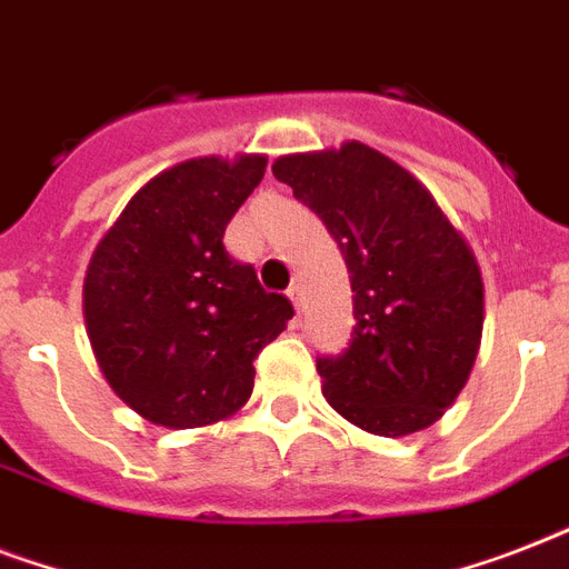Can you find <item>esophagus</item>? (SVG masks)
<instances>
[{"mask_svg": "<svg viewBox=\"0 0 569 569\" xmlns=\"http://www.w3.org/2000/svg\"><path fill=\"white\" fill-rule=\"evenodd\" d=\"M286 295H289V301L295 303V310L301 312L303 310V286L301 283H292L289 289H286Z\"/></svg>", "mask_w": 569, "mask_h": 569, "instance_id": "1", "label": "esophagus"}]
</instances>
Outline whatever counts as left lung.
<instances>
[{"label":"left lung","mask_w":569,"mask_h":569,"mask_svg":"<svg viewBox=\"0 0 569 569\" xmlns=\"http://www.w3.org/2000/svg\"><path fill=\"white\" fill-rule=\"evenodd\" d=\"M271 171L319 214L351 274L355 330L319 357L328 405L378 437L422 431L467 383L485 328L476 253L413 173L360 141Z\"/></svg>","instance_id":"1"}]
</instances>
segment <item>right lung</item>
<instances>
[{"instance_id": "1", "label": "right lung", "mask_w": 569, "mask_h": 569, "mask_svg": "<svg viewBox=\"0 0 569 569\" xmlns=\"http://www.w3.org/2000/svg\"><path fill=\"white\" fill-rule=\"evenodd\" d=\"M266 177V156H203L147 182L97 244L84 325L109 387L164 428L227 419L253 392V360L295 310L232 259L223 230Z\"/></svg>"}]
</instances>
